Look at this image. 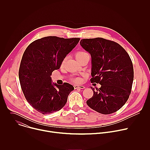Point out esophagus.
Wrapping results in <instances>:
<instances>
[{"label":"esophagus","mask_w":150,"mask_h":150,"mask_svg":"<svg viewBox=\"0 0 150 150\" xmlns=\"http://www.w3.org/2000/svg\"><path fill=\"white\" fill-rule=\"evenodd\" d=\"M74 87V88H75V89H78V88L84 89V88H85V86H83V85H75Z\"/></svg>","instance_id":"1"}]
</instances>
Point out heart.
<instances>
[{"instance_id":"b5f03b06","label":"heart","mask_w":150,"mask_h":150,"mask_svg":"<svg viewBox=\"0 0 150 150\" xmlns=\"http://www.w3.org/2000/svg\"><path fill=\"white\" fill-rule=\"evenodd\" d=\"M86 54H87V53L83 52H78V53L76 54V56H75V57H76V59H78V58H79V57H81L82 56H85V55H86ZM74 81H75V82H79V81H80V79H79V78H76V79H74Z\"/></svg>"}]
</instances>
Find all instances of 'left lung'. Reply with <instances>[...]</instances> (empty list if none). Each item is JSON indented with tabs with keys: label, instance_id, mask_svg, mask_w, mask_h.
I'll return each instance as SVG.
<instances>
[{
	"label": "left lung",
	"instance_id": "left-lung-1",
	"mask_svg": "<svg viewBox=\"0 0 150 150\" xmlns=\"http://www.w3.org/2000/svg\"><path fill=\"white\" fill-rule=\"evenodd\" d=\"M80 45L91 54V82L101 85L99 88L91 87L94 94L87 105L104 115L116 112L131 92L134 68L129 54L117 42L103 38L82 39Z\"/></svg>",
	"mask_w": 150,
	"mask_h": 150
}]
</instances>
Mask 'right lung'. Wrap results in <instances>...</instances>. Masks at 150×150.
<instances>
[{"label":"right lung","instance_id":"obj_1","mask_svg":"<svg viewBox=\"0 0 150 150\" xmlns=\"http://www.w3.org/2000/svg\"><path fill=\"white\" fill-rule=\"evenodd\" d=\"M79 40L48 36L35 40L25 50L19 69V82L26 100L38 112L52 113L66 104L74 87L67 82L54 83L50 76Z\"/></svg>","mask_w":150,"mask_h":150}]
</instances>
